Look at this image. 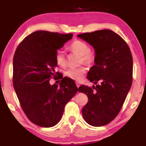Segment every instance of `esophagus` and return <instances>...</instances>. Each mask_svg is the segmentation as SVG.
I'll return each instance as SVG.
<instances>
[{"label": "esophagus", "instance_id": "obj_1", "mask_svg": "<svg viewBox=\"0 0 146 146\" xmlns=\"http://www.w3.org/2000/svg\"><path fill=\"white\" fill-rule=\"evenodd\" d=\"M76 86H77V87H78V88H79V86H80V84L79 83V82H76Z\"/></svg>", "mask_w": 146, "mask_h": 146}]
</instances>
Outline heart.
<instances>
[{
    "label": "heart",
    "instance_id": "heart-1",
    "mask_svg": "<svg viewBox=\"0 0 146 146\" xmlns=\"http://www.w3.org/2000/svg\"><path fill=\"white\" fill-rule=\"evenodd\" d=\"M67 48L70 51L75 52L80 55V63H85L87 65L92 66L95 64L97 60L96 52L94 50L90 49L89 46L86 42L80 40H75L71 44L68 45ZM56 62L60 67H65L66 65V59L64 53L61 51H58L55 56ZM86 72V68L82 66L78 68H68L65 71L66 77L75 81H80L83 78Z\"/></svg>",
    "mask_w": 146,
    "mask_h": 146
}]
</instances>
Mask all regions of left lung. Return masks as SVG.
I'll list each match as a JSON object with an SVG mask.
<instances>
[{"label": "left lung", "instance_id": "8db88e82", "mask_svg": "<svg viewBox=\"0 0 146 146\" xmlns=\"http://www.w3.org/2000/svg\"><path fill=\"white\" fill-rule=\"evenodd\" d=\"M78 36L92 45L97 54L95 64L87 75L96 86L82 85L78 89L88 96L82 115L88 124L102 126L118 115L132 86V53L126 42L111 30H99Z\"/></svg>", "mask_w": 146, "mask_h": 146}]
</instances>
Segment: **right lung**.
<instances>
[{"label":"right lung","mask_w":146,"mask_h":146,"mask_svg":"<svg viewBox=\"0 0 146 146\" xmlns=\"http://www.w3.org/2000/svg\"><path fill=\"white\" fill-rule=\"evenodd\" d=\"M72 37V33L35 31L24 38L15 51L14 90L26 116L37 125L48 128L56 125L65 105L78 91L73 80L56 72L57 50ZM56 76L62 79L60 86H51L49 80Z\"/></svg>","instance_id":"right-lung-1"}]
</instances>
